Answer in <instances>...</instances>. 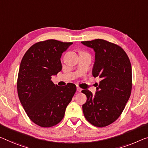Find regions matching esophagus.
<instances>
[{
  "instance_id": "esophagus-1",
  "label": "esophagus",
  "mask_w": 148,
  "mask_h": 148,
  "mask_svg": "<svg viewBox=\"0 0 148 148\" xmlns=\"http://www.w3.org/2000/svg\"><path fill=\"white\" fill-rule=\"evenodd\" d=\"M77 91H78V92H81V91H82V89H81V88H80V87L77 86Z\"/></svg>"
}]
</instances>
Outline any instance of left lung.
Masks as SVG:
<instances>
[{"label": "left lung", "mask_w": 148, "mask_h": 148, "mask_svg": "<svg viewBox=\"0 0 148 148\" xmlns=\"http://www.w3.org/2000/svg\"><path fill=\"white\" fill-rule=\"evenodd\" d=\"M82 44L95 52L92 75L101 81L95 95L83 90L87 100L82 105L84 115L92 125L105 127L122 113L132 91V66L120 46L102 39L84 41Z\"/></svg>", "instance_id": "8db88e82"}]
</instances>
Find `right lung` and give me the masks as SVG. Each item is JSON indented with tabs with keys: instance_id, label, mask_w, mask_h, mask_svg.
I'll use <instances>...</instances> for the list:
<instances>
[{
	"instance_id": "right-lung-1",
	"label": "right lung",
	"mask_w": 148,
	"mask_h": 148,
	"mask_svg": "<svg viewBox=\"0 0 148 148\" xmlns=\"http://www.w3.org/2000/svg\"><path fill=\"white\" fill-rule=\"evenodd\" d=\"M72 42L47 40L33 45L20 65L17 91L26 114L39 126H54L62 120L76 91V85L58 86L51 80L62 70V54Z\"/></svg>"
}]
</instances>
